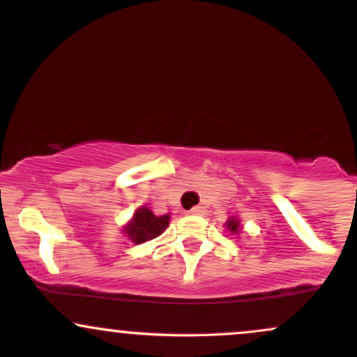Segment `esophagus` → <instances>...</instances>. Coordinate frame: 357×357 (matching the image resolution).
Masks as SVG:
<instances>
[{
  "label": "esophagus",
  "instance_id": "esophagus-1",
  "mask_svg": "<svg viewBox=\"0 0 357 357\" xmlns=\"http://www.w3.org/2000/svg\"><path fill=\"white\" fill-rule=\"evenodd\" d=\"M191 215H204V206H195L191 208Z\"/></svg>",
  "mask_w": 357,
  "mask_h": 357
}]
</instances>
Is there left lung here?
Segmentation results:
<instances>
[{
	"label": "left lung",
	"instance_id": "obj_1",
	"mask_svg": "<svg viewBox=\"0 0 357 357\" xmlns=\"http://www.w3.org/2000/svg\"><path fill=\"white\" fill-rule=\"evenodd\" d=\"M227 223H228V230L233 231V233H238V230H240V223H238V220L231 218V220H228Z\"/></svg>",
	"mask_w": 357,
	"mask_h": 357
}]
</instances>
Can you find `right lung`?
Masks as SVG:
<instances>
[{
	"label": "right lung",
	"instance_id": "right-lung-1",
	"mask_svg": "<svg viewBox=\"0 0 357 357\" xmlns=\"http://www.w3.org/2000/svg\"><path fill=\"white\" fill-rule=\"evenodd\" d=\"M167 225H169V215L155 216L147 208H139L134 213V220L126 228V233L134 243H144V241H149L161 235L167 228Z\"/></svg>",
	"mask_w": 357,
	"mask_h": 357
}]
</instances>
